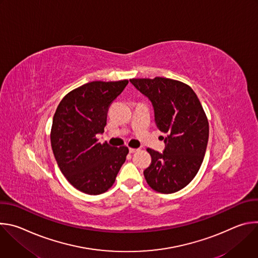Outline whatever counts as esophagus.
<instances>
[{"instance_id": "obj_1", "label": "esophagus", "mask_w": 258, "mask_h": 258, "mask_svg": "<svg viewBox=\"0 0 258 258\" xmlns=\"http://www.w3.org/2000/svg\"><path fill=\"white\" fill-rule=\"evenodd\" d=\"M138 151V149H136V148H130V152L131 153H135V152H137Z\"/></svg>"}]
</instances>
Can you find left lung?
I'll return each instance as SVG.
<instances>
[{
  "label": "left lung",
  "instance_id": "left-lung-1",
  "mask_svg": "<svg viewBox=\"0 0 258 258\" xmlns=\"http://www.w3.org/2000/svg\"><path fill=\"white\" fill-rule=\"evenodd\" d=\"M130 82L151 101L156 125L167 135L162 153L147 149L152 161L144 176L156 192H177L195 177L206 152L209 125L202 105L192 88L178 81L155 78Z\"/></svg>",
  "mask_w": 258,
  "mask_h": 258
}]
</instances>
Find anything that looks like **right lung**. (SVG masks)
<instances>
[{"mask_svg":"<svg viewBox=\"0 0 258 258\" xmlns=\"http://www.w3.org/2000/svg\"><path fill=\"white\" fill-rule=\"evenodd\" d=\"M128 84L92 82L69 92L53 117L51 146L57 164L71 185L89 195H99L112 187L124 163L128 148L98 142L104 133L107 112Z\"/></svg>","mask_w":258,"mask_h":258,"instance_id":"add662e5","label":"right lung"}]
</instances>
